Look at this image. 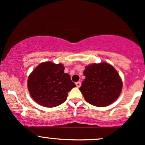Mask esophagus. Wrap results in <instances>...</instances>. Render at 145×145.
<instances>
[{
	"label": "esophagus",
	"instance_id": "34e87169",
	"mask_svg": "<svg viewBox=\"0 0 145 145\" xmlns=\"http://www.w3.org/2000/svg\"><path fill=\"white\" fill-rule=\"evenodd\" d=\"M76 86H77L78 88H79L80 86H81V82H76Z\"/></svg>",
	"mask_w": 145,
	"mask_h": 145
}]
</instances>
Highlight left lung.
<instances>
[{
	"label": "left lung",
	"instance_id": "left-lung-1",
	"mask_svg": "<svg viewBox=\"0 0 145 145\" xmlns=\"http://www.w3.org/2000/svg\"><path fill=\"white\" fill-rule=\"evenodd\" d=\"M85 79L80 87L85 100L97 107H105L115 101L120 95L122 80L117 71L107 63L86 66Z\"/></svg>",
	"mask_w": 145,
	"mask_h": 145
}]
</instances>
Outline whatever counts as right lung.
Listing matches in <instances>:
<instances>
[{"label": "right lung", "instance_id": "obj_1", "mask_svg": "<svg viewBox=\"0 0 145 145\" xmlns=\"http://www.w3.org/2000/svg\"><path fill=\"white\" fill-rule=\"evenodd\" d=\"M63 64L50 61L41 63L29 75L28 89L35 102L47 108L56 107L67 99L76 84L70 76L64 73Z\"/></svg>", "mask_w": 145, "mask_h": 145}]
</instances>
